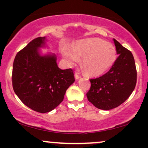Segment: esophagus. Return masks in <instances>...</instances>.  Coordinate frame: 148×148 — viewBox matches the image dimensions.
Returning <instances> with one entry per match:
<instances>
[{
    "instance_id": "34e87169",
    "label": "esophagus",
    "mask_w": 148,
    "mask_h": 148,
    "mask_svg": "<svg viewBox=\"0 0 148 148\" xmlns=\"http://www.w3.org/2000/svg\"><path fill=\"white\" fill-rule=\"evenodd\" d=\"M74 77H75V79L76 80H78V79H79L80 78H81V76H79V74H77V73H76L75 75H74Z\"/></svg>"
}]
</instances>
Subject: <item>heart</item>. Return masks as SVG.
Masks as SVG:
<instances>
[{
  "label": "heart",
  "instance_id": "b5f03b06",
  "mask_svg": "<svg viewBox=\"0 0 148 148\" xmlns=\"http://www.w3.org/2000/svg\"><path fill=\"white\" fill-rule=\"evenodd\" d=\"M62 54L69 66H74L82 58L81 67L86 74L98 76L112 67L116 58L115 47L101 39L80 41L74 48L64 46Z\"/></svg>",
  "mask_w": 148,
  "mask_h": 148
}]
</instances>
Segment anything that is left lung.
I'll return each mask as SVG.
<instances>
[{
    "label": "left lung",
    "mask_w": 148,
    "mask_h": 148,
    "mask_svg": "<svg viewBox=\"0 0 148 148\" xmlns=\"http://www.w3.org/2000/svg\"><path fill=\"white\" fill-rule=\"evenodd\" d=\"M118 58L106 74L90 79L91 87L86 94L96 108L111 110L125 102L136 84V69L132 52L113 39Z\"/></svg>",
    "instance_id": "obj_1"
}]
</instances>
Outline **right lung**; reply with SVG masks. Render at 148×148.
<instances>
[{
	"instance_id": "obj_1",
	"label": "right lung",
	"mask_w": 148,
	"mask_h": 148,
	"mask_svg": "<svg viewBox=\"0 0 148 148\" xmlns=\"http://www.w3.org/2000/svg\"><path fill=\"white\" fill-rule=\"evenodd\" d=\"M47 41L40 37L29 42L16 55L12 69L15 94L25 106L42 113L56 108L75 81L72 69L58 67L55 53L42 54L40 49L48 47Z\"/></svg>"
}]
</instances>
